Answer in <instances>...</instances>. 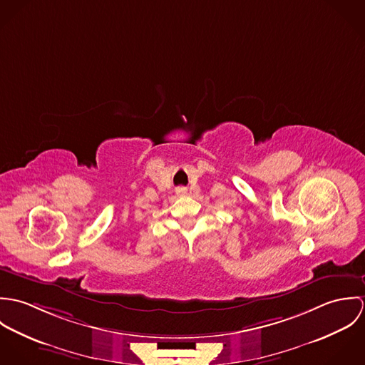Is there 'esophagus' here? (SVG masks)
Masks as SVG:
<instances>
[{
    "mask_svg": "<svg viewBox=\"0 0 365 365\" xmlns=\"http://www.w3.org/2000/svg\"><path fill=\"white\" fill-rule=\"evenodd\" d=\"M177 194H178V195H185V194H187V190H185V188H178V190H177Z\"/></svg>",
    "mask_w": 365,
    "mask_h": 365,
    "instance_id": "esophagus-1",
    "label": "esophagus"
}]
</instances>
